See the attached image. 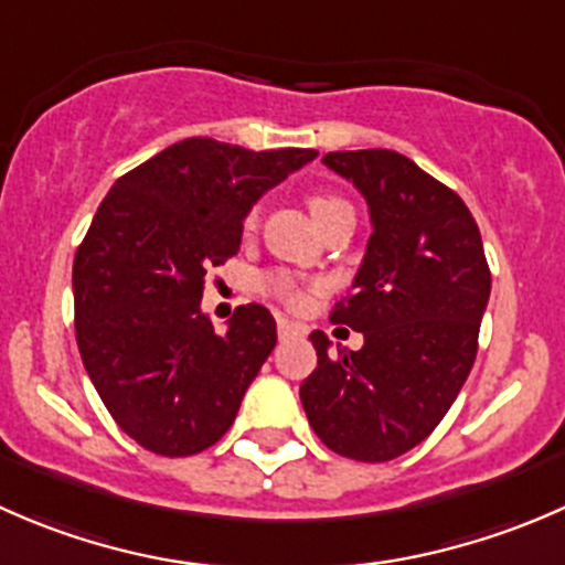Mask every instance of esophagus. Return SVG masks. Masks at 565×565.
Segmentation results:
<instances>
[{"mask_svg":"<svg viewBox=\"0 0 565 565\" xmlns=\"http://www.w3.org/2000/svg\"><path fill=\"white\" fill-rule=\"evenodd\" d=\"M303 333V328H300L298 322H292V319H278V339H289V335H300Z\"/></svg>","mask_w":565,"mask_h":565,"instance_id":"obj_1","label":"esophagus"}]
</instances>
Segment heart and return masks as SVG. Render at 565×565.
I'll use <instances>...</instances> for the list:
<instances>
[{
	"label": "heart",
	"mask_w": 565,
	"mask_h": 565,
	"mask_svg": "<svg viewBox=\"0 0 565 565\" xmlns=\"http://www.w3.org/2000/svg\"><path fill=\"white\" fill-rule=\"evenodd\" d=\"M309 210L311 215H315V221H322L328 218L330 213H339V210H352V204L347 202L344 196H335V193H311ZM254 221L256 215H248V224H254ZM262 287H265L270 295H276V298L287 300V303H298L300 300L295 284L289 281L287 276H281V273H273V276L262 278Z\"/></svg>",
	"instance_id": "obj_1"
}]
</instances>
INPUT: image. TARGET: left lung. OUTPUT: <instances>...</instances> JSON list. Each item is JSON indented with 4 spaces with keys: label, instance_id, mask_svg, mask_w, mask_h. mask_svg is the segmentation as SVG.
Masks as SVG:
<instances>
[{
    "label": "left lung",
    "instance_id": "left-lung-1",
    "mask_svg": "<svg viewBox=\"0 0 565 565\" xmlns=\"http://www.w3.org/2000/svg\"><path fill=\"white\" fill-rule=\"evenodd\" d=\"M363 193L372 237L330 322L363 333L358 352L309 335L317 369L300 385L311 429L330 451L388 461L435 431L478 352L492 273L459 193L393 150L322 158Z\"/></svg>",
    "mask_w": 565,
    "mask_h": 565
}]
</instances>
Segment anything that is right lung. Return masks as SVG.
Listing matches in <instances>:
<instances>
[{
	"instance_id": "1",
	"label": "right lung",
	"mask_w": 565,
	"mask_h": 565,
	"mask_svg": "<svg viewBox=\"0 0 565 565\" xmlns=\"http://www.w3.org/2000/svg\"><path fill=\"white\" fill-rule=\"evenodd\" d=\"M317 150L182 139L122 174L73 259L76 341L119 429L161 457H191L230 431L276 347L265 306L226 333L202 311L204 276L241 250L256 199Z\"/></svg>"
}]
</instances>
